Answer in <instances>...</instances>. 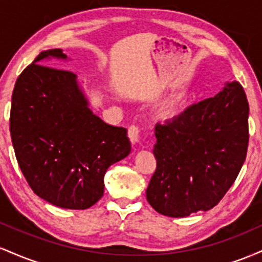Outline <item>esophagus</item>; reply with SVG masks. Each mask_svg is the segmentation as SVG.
<instances>
[{"label": "esophagus", "mask_w": 262, "mask_h": 262, "mask_svg": "<svg viewBox=\"0 0 262 262\" xmlns=\"http://www.w3.org/2000/svg\"><path fill=\"white\" fill-rule=\"evenodd\" d=\"M128 137L132 143L137 144L138 141H139V129H138V127H135V125H130L128 129Z\"/></svg>", "instance_id": "1"}]
</instances>
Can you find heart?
<instances>
[{
    "instance_id": "obj_1",
    "label": "heart",
    "mask_w": 262,
    "mask_h": 262,
    "mask_svg": "<svg viewBox=\"0 0 262 262\" xmlns=\"http://www.w3.org/2000/svg\"><path fill=\"white\" fill-rule=\"evenodd\" d=\"M180 107H181V98H172V100L167 101L166 103L159 110L158 117L162 119V121H170V119H173L177 114H179Z\"/></svg>"
}]
</instances>
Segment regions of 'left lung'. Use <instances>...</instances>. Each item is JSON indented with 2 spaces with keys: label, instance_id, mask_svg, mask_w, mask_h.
<instances>
[{
  "label": "left lung",
  "instance_id": "8db88e82",
  "mask_svg": "<svg viewBox=\"0 0 262 262\" xmlns=\"http://www.w3.org/2000/svg\"><path fill=\"white\" fill-rule=\"evenodd\" d=\"M248 118L244 89L231 81L214 97L156 124V170L146 188L150 206L182 218L218 204L245 161Z\"/></svg>",
  "mask_w": 262,
  "mask_h": 262
}]
</instances>
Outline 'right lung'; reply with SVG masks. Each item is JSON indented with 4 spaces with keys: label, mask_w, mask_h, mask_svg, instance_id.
<instances>
[{
    "label": "right lung",
    "mask_w": 262,
    "mask_h": 262,
    "mask_svg": "<svg viewBox=\"0 0 262 262\" xmlns=\"http://www.w3.org/2000/svg\"><path fill=\"white\" fill-rule=\"evenodd\" d=\"M70 60L61 49L41 52L19 75L10 130L27 182L47 202L86 209L103 196L108 167L129 155L127 129L107 124L90 108L77 76L48 68Z\"/></svg>",
    "instance_id": "obj_1"
}]
</instances>
